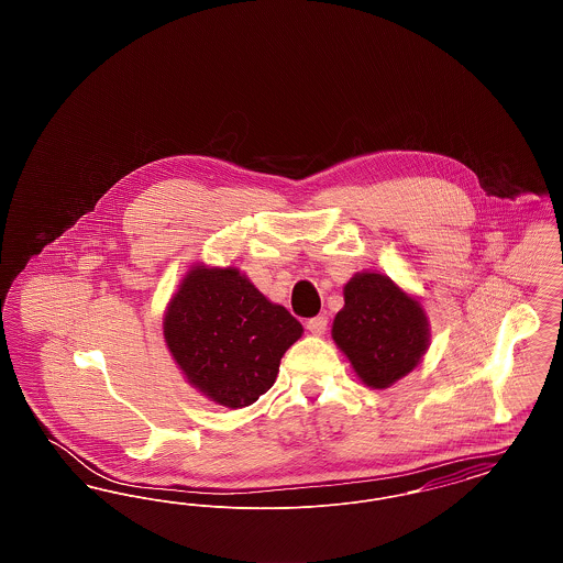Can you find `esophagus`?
I'll return each instance as SVG.
<instances>
[{
    "label": "esophagus",
    "instance_id": "obj_1",
    "mask_svg": "<svg viewBox=\"0 0 563 563\" xmlns=\"http://www.w3.org/2000/svg\"><path fill=\"white\" fill-rule=\"evenodd\" d=\"M327 317L324 314H319V317H312V319H308L306 322V327H308V331L310 333H314V335H322L324 331H327Z\"/></svg>",
    "mask_w": 563,
    "mask_h": 563
}]
</instances>
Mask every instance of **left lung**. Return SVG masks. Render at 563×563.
<instances>
[{
  "label": "left lung",
  "mask_w": 563,
  "mask_h": 563,
  "mask_svg": "<svg viewBox=\"0 0 563 563\" xmlns=\"http://www.w3.org/2000/svg\"><path fill=\"white\" fill-rule=\"evenodd\" d=\"M344 301L331 333L367 386L388 388L420 363L429 349L427 314L388 276L356 274Z\"/></svg>",
  "instance_id": "1"
}]
</instances>
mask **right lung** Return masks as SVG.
Masks as SVG:
<instances>
[{
	"label": "right lung",
	"mask_w": 563,
	"mask_h": 563,
	"mask_svg": "<svg viewBox=\"0 0 563 563\" xmlns=\"http://www.w3.org/2000/svg\"><path fill=\"white\" fill-rule=\"evenodd\" d=\"M301 331L234 268L191 269L164 317V340L189 384L232 409L268 393Z\"/></svg>",
	"instance_id": "obj_1"
}]
</instances>
